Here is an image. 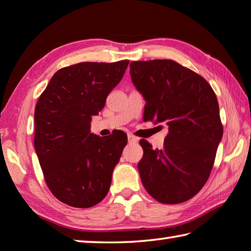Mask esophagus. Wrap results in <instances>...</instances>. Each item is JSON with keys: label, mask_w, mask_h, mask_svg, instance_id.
<instances>
[{"label": "esophagus", "mask_w": 251, "mask_h": 251, "mask_svg": "<svg viewBox=\"0 0 251 251\" xmlns=\"http://www.w3.org/2000/svg\"><path fill=\"white\" fill-rule=\"evenodd\" d=\"M127 138H128L129 143H136L137 142V137H135L134 135H132V134L127 135Z\"/></svg>", "instance_id": "1"}]
</instances>
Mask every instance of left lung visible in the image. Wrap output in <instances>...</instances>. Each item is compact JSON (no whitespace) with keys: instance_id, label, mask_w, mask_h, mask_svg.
I'll return each instance as SVG.
<instances>
[{"instance_id":"8db88e82","label":"left lung","mask_w":251,"mask_h":251,"mask_svg":"<svg viewBox=\"0 0 251 251\" xmlns=\"http://www.w3.org/2000/svg\"><path fill=\"white\" fill-rule=\"evenodd\" d=\"M130 77L146 105L144 121L169 126L162 150L141 140L144 188L161 203L189 200L208 181L224 128L208 81L173 60L130 62Z\"/></svg>"}]
</instances>
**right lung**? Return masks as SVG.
I'll return each instance as SVG.
<instances>
[{
  "mask_svg": "<svg viewBox=\"0 0 251 251\" xmlns=\"http://www.w3.org/2000/svg\"><path fill=\"white\" fill-rule=\"evenodd\" d=\"M128 60L80 62L58 70L34 110V149L53 196L75 208L104 199L127 144L119 130L107 137L90 132L91 117L122 80Z\"/></svg>",
  "mask_w": 251,
  "mask_h": 251,
  "instance_id": "1",
  "label": "right lung"
}]
</instances>
